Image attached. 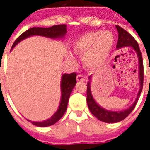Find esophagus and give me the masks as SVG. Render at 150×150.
Listing matches in <instances>:
<instances>
[{"mask_svg":"<svg viewBox=\"0 0 150 150\" xmlns=\"http://www.w3.org/2000/svg\"><path fill=\"white\" fill-rule=\"evenodd\" d=\"M77 80L78 81H80V82H84V81H86V79H85L84 76L82 75H78Z\"/></svg>","mask_w":150,"mask_h":150,"instance_id":"1","label":"esophagus"}]
</instances>
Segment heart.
<instances>
[{"label":"heart","instance_id":"1","mask_svg":"<svg viewBox=\"0 0 150 150\" xmlns=\"http://www.w3.org/2000/svg\"><path fill=\"white\" fill-rule=\"evenodd\" d=\"M114 36L110 31H91L80 36L74 43V49L79 54H84L86 65L95 68L104 64L111 54L114 45ZM72 62L74 57L68 56Z\"/></svg>","mask_w":150,"mask_h":150}]
</instances>
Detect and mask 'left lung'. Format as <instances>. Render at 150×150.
Listing matches in <instances>:
<instances>
[{
    "instance_id": "8db88e82",
    "label": "left lung",
    "mask_w": 150,
    "mask_h": 150,
    "mask_svg": "<svg viewBox=\"0 0 150 150\" xmlns=\"http://www.w3.org/2000/svg\"><path fill=\"white\" fill-rule=\"evenodd\" d=\"M116 29L118 32V41L117 44V49H121L122 47H131L135 54L137 55L138 59H139V90L138 92L137 97L136 100L132 106L128 107V109L121 110V111H115V110H109L100 107V105L95 101L93 96L92 95L91 86H90V82L92 80V75L89 76V82L87 84V104L89 107V109L92 114L96 117V118L99 119L100 121L106 123H117L119 121H122L124 119L130 114V113L135 108V105L137 103L139 97L140 96V93L142 92V86H143V61H142V57L141 52H140L139 44L136 42L135 39L126 32L121 27L116 25Z\"/></svg>"
}]
</instances>
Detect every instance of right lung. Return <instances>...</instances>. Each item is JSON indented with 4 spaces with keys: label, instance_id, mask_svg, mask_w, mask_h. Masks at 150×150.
Here are the masks:
<instances>
[{
    "label": "right lung",
    "instance_id": "obj_1",
    "mask_svg": "<svg viewBox=\"0 0 150 150\" xmlns=\"http://www.w3.org/2000/svg\"><path fill=\"white\" fill-rule=\"evenodd\" d=\"M67 33V27L66 25H57L50 28H42V27H33L31 29H28L20 36L13 43L12 47H15L18 43L21 41L24 40L25 39L33 36H44L47 38L53 39V40H59L63 39ZM76 73L73 72L71 74H63L61 75V100L59 104L58 109L54 113L50 118L47 119L43 121H32L30 120L27 121H30L33 125L39 127H47L57 122L60 119L63 117L65 113L68 106V100L70 97V95L72 92L74 87L76 85Z\"/></svg>",
    "mask_w": 150,
    "mask_h": 150
}]
</instances>
